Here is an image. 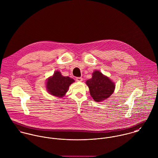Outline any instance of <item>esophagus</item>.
I'll use <instances>...</instances> for the list:
<instances>
[{
  "instance_id": "esophagus-1",
  "label": "esophagus",
  "mask_w": 158,
  "mask_h": 158,
  "mask_svg": "<svg viewBox=\"0 0 158 158\" xmlns=\"http://www.w3.org/2000/svg\"><path fill=\"white\" fill-rule=\"evenodd\" d=\"M76 80L77 82H82L83 81V79L82 77H76Z\"/></svg>"
}]
</instances>
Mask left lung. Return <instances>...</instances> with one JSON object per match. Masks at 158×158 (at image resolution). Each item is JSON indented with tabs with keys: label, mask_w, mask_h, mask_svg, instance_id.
<instances>
[{
	"label": "left lung",
	"mask_w": 158,
	"mask_h": 158,
	"mask_svg": "<svg viewBox=\"0 0 158 158\" xmlns=\"http://www.w3.org/2000/svg\"><path fill=\"white\" fill-rule=\"evenodd\" d=\"M90 94L96 102H101L108 98L115 90V84L100 71H95L92 78L86 81Z\"/></svg>",
	"instance_id": "1"
}]
</instances>
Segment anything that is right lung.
<instances>
[{"label": "right lung", "instance_id": "add662e5", "mask_svg": "<svg viewBox=\"0 0 158 158\" xmlns=\"http://www.w3.org/2000/svg\"><path fill=\"white\" fill-rule=\"evenodd\" d=\"M74 80L68 76L64 77L59 71H55L46 82V88L51 95L62 98L68 92L69 85Z\"/></svg>", "mask_w": 158, "mask_h": 158}]
</instances>
